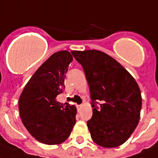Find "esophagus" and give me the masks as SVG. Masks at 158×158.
<instances>
[{
	"mask_svg": "<svg viewBox=\"0 0 158 158\" xmlns=\"http://www.w3.org/2000/svg\"><path fill=\"white\" fill-rule=\"evenodd\" d=\"M76 108H77V110H78V111H79V110H80V108H82V105H78V104H77Z\"/></svg>",
	"mask_w": 158,
	"mask_h": 158,
	"instance_id": "1",
	"label": "esophagus"
}]
</instances>
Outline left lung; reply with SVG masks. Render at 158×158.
Masks as SVG:
<instances>
[{
	"label": "left lung",
	"instance_id": "8db88e82",
	"mask_svg": "<svg viewBox=\"0 0 158 158\" xmlns=\"http://www.w3.org/2000/svg\"><path fill=\"white\" fill-rule=\"evenodd\" d=\"M81 64L90 87L91 139L104 148L124 144L138 124L141 94L134 78L117 61L96 50L71 51Z\"/></svg>",
	"mask_w": 158,
	"mask_h": 158
}]
</instances>
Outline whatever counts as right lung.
Listing matches in <instances>:
<instances>
[{
    "instance_id": "add662e5",
    "label": "right lung",
    "mask_w": 158,
    "mask_h": 158,
    "mask_svg": "<svg viewBox=\"0 0 158 158\" xmlns=\"http://www.w3.org/2000/svg\"><path fill=\"white\" fill-rule=\"evenodd\" d=\"M72 60L67 50L53 54L30 78L20 96V116L24 126L43 144L63 143L76 122L75 106L56 100L57 95L63 92L65 74Z\"/></svg>"
}]
</instances>
